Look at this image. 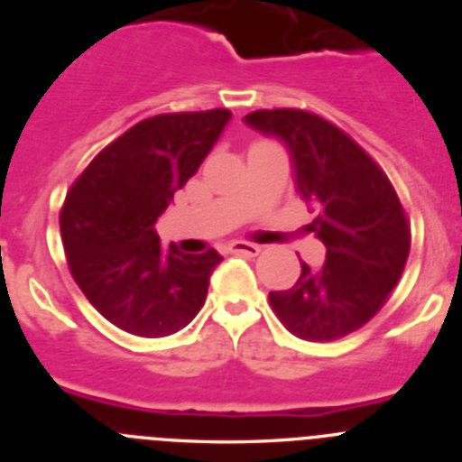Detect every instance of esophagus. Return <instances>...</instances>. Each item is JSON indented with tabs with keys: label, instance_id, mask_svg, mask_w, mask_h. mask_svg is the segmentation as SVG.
<instances>
[{
	"label": "esophagus",
	"instance_id": "34e87169",
	"mask_svg": "<svg viewBox=\"0 0 462 462\" xmlns=\"http://www.w3.org/2000/svg\"><path fill=\"white\" fill-rule=\"evenodd\" d=\"M226 251H229V253H242V254H251V257H254V254H259V253H262V246H259V244H253V242L236 240V242H231L229 246H226Z\"/></svg>",
	"mask_w": 462,
	"mask_h": 462
}]
</instances>
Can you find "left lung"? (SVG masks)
Wrapping results in <instances>:
<instances>
[{
  "mask_svg": "<svg viewBox=\"0 0 462 462\" xmlns=\"http://www.w3.org/2000/svg\"><path fill=\"white\" fill-rule=\"evenodd\" d=\"M246 125L290 151L296 189L318 211L307 225L327 246L322 268L302 262L294 287L270 291L283 327L307 341L361 328L398 285L411 226L383 168L348 134L305 110H257Z\"/></svg>",
  "mask_w": 462,
  "mask_h": 462,
  "instance_id": "8db88e82",
  "label": "left lung"
}]
</instances>
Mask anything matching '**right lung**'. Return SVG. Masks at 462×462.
<instances>
[{
	"mask_svg": "<svg viewBox=\"0 0 462 462\" xmlns=\"http://www.w3.org/2000/svg\"><path fill=\"white\" fill-rule=\"evenodd\" d=\"M229 110L157 114L101 151L60 211L70 274L90 305L138 337H166L192 322L222 257L214 248L164 251L155 220L220 138Z\"/></svg>",
	"mask_w": 462,
	"mask_h": 462,
	"instance_id": "1",
	"label": "right lung"
}]
</instances>
